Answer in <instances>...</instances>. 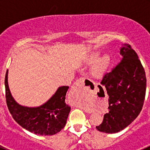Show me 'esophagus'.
Instances as JSON below:
<instances>
[{"label": "esophagus", "mask_w": 150, "mask_h": 150, "mask_svg": "<svg viewBox=\"0 0 150 150\" xmlns=\"http://www.w3.org/2000/svg\"><path fill=\"white\" fill-rule=\"evenodd\" d=\"M83 79H77V80L74 83V85L72 86V88H71V96H73V95H78V94H79L82 86H83Z\"/></svg>", "instance_id": "esophagus-1"}]
</instances>
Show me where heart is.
<instances>
[{"instance_id": "b5f03b06", "label": "heart", "mask_w": 150, "mask_h": 150, "mask_svg": "<svg viewBox=\"0 0 150 150\" xmlns=\"http://www.w3.org/2000/svg\"><path fill=\"white\" fill-rule=\"evenodd\" d=\"M98 56V53L95 52L91 55L89 59V62H93L97 57ZM110 63V57L105 55L104 56L99 58L96 62L94 63L92 67H91V74L95 77H100L103 76L104 73L105 72L106 69Z\"/></svg>"}]
</instances>
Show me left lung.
Wrapping results in <instances>:
<instances>
[{
  "label": "left lung",
  "instance_id": "obj_1",
  "mask_svg": "<svg viewBox=\"0 0 150 150\" xmlns=\"http://www.w3.org/2000/svg\"><path fill=\"white\" fill-rule=\"evenodd\" d=\"M120 55L121 62L100 82L109 96V111L96 126L104 133H117L128 127L140 114L145 99L146 78L137 53L129 44H124ZM85 83L92 84L87 79Z\"/></svg>",
  "mask_w": 150,
  "mask_h": 150
}]
</instances>
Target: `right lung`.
Listing matches in <instances>:
<instances>
[{"label":"right lung","instance_id":"1","mask_svg":"<svg viewBox=\"0 0 150 150\" xmlns=\"http://www.w3.org/2000/svg\"><path fill=\"white\" fill-rule=\"evenodd\" d=\"M68 86L58 88L52 96L39 107H29L17 103L8 85V70L5 76L6 100L10 114L20 126L39 135H53L65 126L71 107L65 104Z\"/></svg>","mask_w":150,"mask_h":150}]
</instances>
